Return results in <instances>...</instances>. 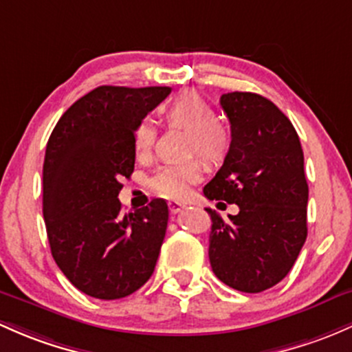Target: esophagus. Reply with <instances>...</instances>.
I'll return each instance as SVG.
<instances>
[{
  "instance_id": "34e87169",
  "label": "esophagus",
  "mask_w": 352,
  "mask_h": 352,
  "mask_svg": "<svg viewBox=\"0 0 352 352\" xmlns=\"http://www.w3.org/2000/svg\"><path fill=\"white\" fill-rule=\"evenodd\" d=\"M168 206H170V210H172L173 214L180 212L182 209H186V202H180V201H168Z\"/></svg>"
}]
</instances>
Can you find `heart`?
Listing matches in <instances>:
<instances>
[{
    "instance_id": "1",
    "label": "heart",
    "mask_w": 352,
    "mask_h": 352,
    "mask_svg": "<svg viewBox=\"0 0 352 352\" xmlns=\"http://www.w3.org/2000/svg\"><path fill=\"white\" fill-rule=\"evenodd\" d=\"M162 120L170 128L186 129L187 153L204 158L209 164H219L231 148V133L217 121L216 109L195 91H184L170 99L160 109ZM153 123L140 120L133 128V146L138 155H145L155 143ZM202 164L190 160L179 165H165L151 179V188L168 199H184L190 194L192 186L201 180Z\"/></svg>"
}]
</instances>
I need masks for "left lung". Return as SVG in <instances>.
Wrapping results in <instances>:
<instances>
[{"label": "left lung", "mask_w": 352, "mask_h": 352, "mask_svg": "<svg viewBox=\"0 0 352 352\" xmlns=\"http://www.w3.org/2000/svg\"><path fill=\"white\" fill-rule=\"evenodd\" d=\"M231 123V148L204 187L209 201L236 204L229 223L212 209L209 260L221 282L260 294L282 282L307 238L309 186L294 124L254 92L221 96Z\"/></svg>", "instance_id": "1"}]
</instances>
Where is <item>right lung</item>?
<instances>
[{
  "mask_svg": "<svg viewBox=\"0 0 352 352\" xmlns=\"http://www.w3.org/2000/svg\"><path fill=\"white\" fill-rule=\"evenodd\" d=\"M170 87L99 86L52 131L43 162V219L55 263L89 297L116 300L148 282L164 243L168 206L153 199L121 214V179L135 170L133 128Z\"/></svg>",
  "mask_w": 352,
  "mask_h": 352,
  "instance_id": "add662e5",
  "label": "right lung"
}]
</instances>
